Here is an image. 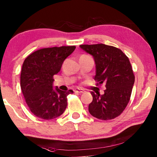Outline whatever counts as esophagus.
I'll return each instance as SVG.
<instances>
[{
  "label": "esophagus",
  "instance_id": "34e87169",
  "mask_svg": "<svg viewBox=\"0 0 157 157\" xmlns=\"http://www.w3.org/2000/svg\"><path fill=\"white\" fill-rule=\"evenodd\" d=\"M75 92H79V93H82V92H85V90L82 89V88H75Z\"/></svg>",
  "mask_w": 157,
  "mask_h": 157
}]
</instances>
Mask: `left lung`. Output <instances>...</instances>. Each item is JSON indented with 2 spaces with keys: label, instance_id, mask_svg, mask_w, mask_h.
Returning a JSON list of instances; mask_svg holds the SVG:
<instances>
[{
  "label": "left lung",
  "instance_id": "1",
  "mask_svg": "<svg viewBox=\"0 0 157 157\" xmlns=\"http://www.w3.org/2000/svg\"><path fill=\"white\" fill-rule=\"evenodd\" d=\"M82 49L92 55L95 62L94 80L105 84V93L91 92L93 100L89 105L91 115L109 120L120 115L129 103L134 75L128 57L119 48L105 44L81 45Z\"/></svg>",
  "mask_w": 157,
  "mask_h": 157
}]
</instances>
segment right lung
Returning <instances> with one entry per match:
<instances>
[{
    "label": "right lung",
    "instance_id": "right-lung-1",
    "mask_svg": "<svg viewBox=\"0 0 157 157\" xmlns=\"http://www.w3.org/2000/svg\"><path fill=\"white\" fill-rule=\"evenodd\" d=\"M75 46L43 48L26 57L21 74V87L30 112L43 120L60 116L67 105V96L72 90L53 89L54 75L75 49Z\"/></svg>",
    "mask_w": 157,
    "mask_h": 157
}]
</instances>
